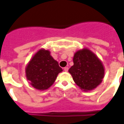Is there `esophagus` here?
<instances>
[{"instance_id":"1","label":"esophagus","mask_w":124,"mask_h":124,"mask_svg":"<svg viewBox=\"0 0 124 124\" xmlns=\"http://www.w3.org/2000/svg\"><path fill=\"white\" fill-rule=\"evenodd\" d=\"M64 71H65V72H67V71H68V67H64Z\"/></svg>"}]
</instances>
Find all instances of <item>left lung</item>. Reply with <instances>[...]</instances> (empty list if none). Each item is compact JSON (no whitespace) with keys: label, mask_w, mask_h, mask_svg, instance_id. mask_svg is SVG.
<instances>
[{"label":"left lung","mask_w":124,"mask_h":124,"mask_svg":"<svg viewBox=\"0 0 124 124\" xmlns=\"http://www.w3.org/2000/svg\"><path fill=\"white\" fill-rule=\"evenodd\" d=\"M73 63L69 72L81 90L90 91L102 82L104 75V66L90 50L84 48L77 51L74 53Z\"/></svg>","instance_id":"1"}]
</instances>
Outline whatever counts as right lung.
<instances>
[{
	"mask_svg": "<svg viewBox=\"0 0 124 124\" xmlns=\"http://www.w3.org/2000/svg\"><path fill=\"white\" fill-rule=\"evenodd\" d=\"M62 69L53 59L49 50H39L29 61L25 69L27 79L31 85L39 90L50 88Z\"/></svg>",
	"mask_w": 124,
	"mask_h": 124,
	"instance_id": "1",
	"label": "right lung"
}]
</instances>
